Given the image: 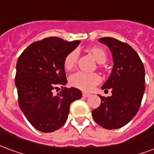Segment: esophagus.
I'll list each match as a JSON object with an SVG mask.
<instances>
[{
	"label": "esophagus",
	"mask_w": 154,
	"mask_h": 154,
	"mask_svg": "<svg viewBox=\"0 0 154 154\" xmlns=\"http://www.w3.org/2000/svg\"><path fill=\"white\" fill-rule=\"evenodd\" d=\"M91 94L90 93H88V92H83L82 93V97H88L89 96H90Z\"/></svg>",
	"instance_id": "obj_1"
}]
</instances>
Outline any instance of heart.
<instances>
[{"label":"heart","instance_id":"heart-1","mask_svg":"<svg viewBox=\"0 0 154 154\" xmlns=\"http://www.w3.org/2000/svg\"><path fill=\"white\" fill-rule=\"evenodd\" d=\"M91 55L98 63L103 64L106 62L107 54L106 50L100 47L94 46L89 48ZM79 53L73 50L67 54L64 59V67L67 71L72 70L77 63ZM69 82L74 87L83 91H91L95 86L100 82V76L97 73H87L83 72H77L69 77Z\"/></svg>","mask_w":154,"mask_h":154}]
</instances>
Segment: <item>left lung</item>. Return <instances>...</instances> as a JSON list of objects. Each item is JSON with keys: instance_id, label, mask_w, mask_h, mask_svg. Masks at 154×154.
<instances>
[{"instance_id": "1", "label": "left lung", "mask_w": 154, "mask_h": 154, "mask_svg": "<svg viewBox=\"0 0 154 154\" xmlns=\"http://www.w3.org/2000/svg\"><path fill=\"white\" fill-rule=\"evenodd\" d=\"M110 48L113 68L101 89L112 95L101 100L92 110L94 120L105 129H116L127 125L139 111L145 90V71L140 57L128 44L110 37L99 38Z\"/></svg>"}]
</instances>
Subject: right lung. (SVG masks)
<instances>
[{"mask_svg": "<svg viewBox=\"0 0 154 154\" xmlns=\"http://www.w3.org/2000/svg\"><path fill=\"white\" fill-rule=\"evenodd\" d=\"M80 44L57 37L45 38L31 44L19 57L15 87L19 106L29 122L41 132L50 133L63 125L72 102L82 97L75 87L67 84L64 59ZM61 86L54 96L52 90Z\"/></svg>", "mask_w": 154, "mask_h": 154, "instance_id": "obj_1", "label": "right lung"}]
</instances>
